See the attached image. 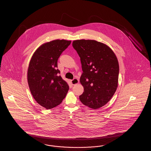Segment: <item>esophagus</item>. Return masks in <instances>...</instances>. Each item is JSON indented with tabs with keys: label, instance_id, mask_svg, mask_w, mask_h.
I'll use <instances>...</instances> for the list:
<instances>
[{
	"label": "esophagus",
	"instance_id": "1",
	"mask_svg": "<svg viewBox=\"0 0 151 151\" xmlns=\"http://www.w3.org/2000/svg\"><path fill=\"white\" fill-rule=\"evenodd\" d=\"M79 82V80L78 79H76V78H75V79H73L71 80V83H72V84L73 86H75V85L78 84Z\"/></svg>",
	"mask_w": 151,
	"mask_h": 151
}]
</instances>
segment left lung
<instances>
[{"mask_svg": "<svg viewBox=\"0 0 151 151\" xmlns=\"http://www.w3.org/2000/svg\"><path fill=\"white\" fill-rule=\"evenodd\" d=\"M72 46L80 58L83 71L80 81L84 92L80 100L89 108H100L116 90L119 69L117 58L106 45L95 40H75Z\"/></svg>", "mask_w": 151, "mask_h": 151, "instance_id": "8db88e82", "label": "left lung"}]
</instances>
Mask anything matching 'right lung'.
<instances>
[{
  "label": "right lung",
  "instance_id": "right-lung-1",
  "mask_svg": "<svg viewBox=\"0 0 151 151\" xmlns=\"http://www.w3.org/2000/svg\"><path fill=\"white\" fill-rule=\"evenodd\" d=\"M71 42L56 40L43 43L29 62L27 79L30 92L37 102L47 109L60 104L68 91V84L59 75L57 62Z\"/></svg>",
  "mask_w": 151,
  "mask_h": 151
}]
</instances>
